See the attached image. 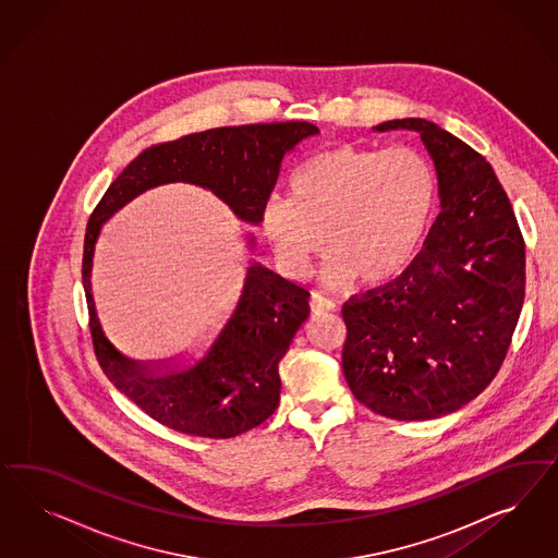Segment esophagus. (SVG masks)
<instances>
[{
	"mask_svg": "<svg viewBox=\"0 0 558 558\" xmlns=\"http://www.w3.org/2000/svg\"><path fill=\"white\" fill-rule=\"evenodd\" d=\"M336 301L333 299H329V296H325L323 292H313L311 294V308L315 311V313H325V311H336Z\"/></svg>",
	"mask_w": 558,
	"mask_h": 558,
	"instance_id": "obj_1",
	"label": "esophagus"
}]
</instances>
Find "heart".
Returning a JSON list of instances; mask_svg holds the SVG:
<instances>
[{"mask_svg": "<svg viewBox=\"0 0 558 558\" xmlns=\"http://www.w3.org/2000/svg\"><path fill=\"white\" fill-rule=\"evenodd\" d=\"M436 173L413 147L339 145L311 155L262 210V229L288 276L323 250L327 278L380 284L411 264L436 210Z\"/></svg>", "mask_w": 558, "mask_h": 558, "instance_id": "b5f03b06", "label": "heart"}]
</instances>
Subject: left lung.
I'll list each match as a JSON object with an SVG mask.
<instances>
[{"label": "left lung", "mask_w": 558, "mask_h": 558, "mask_svg": "<svg viewBox=\"0 0 558 558\" xmlns=\"http://www.w3.org/2000/svg\"><path fill=\"white\" fill-rule=\"evenodd\" d=\"M374 129L422 135L441 210L405 270L341 306V366L374 413L436 420L478 397L506 360L524 304V236L501 182L471 145L429 120Z\"/></svg>", "instance_id": "8db88e82"}]
</instances>
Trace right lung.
Here are the masks:
<instances>
[{
    "mask_svg": "<svg viewBox=\"0 0 558 558\" xmlns=\"http://www.w3.org/2000/svg\"><path fill=\"white\" fill-rule=\"evenodd\" d=\"M317 133L306 120H287L220 126L157 143L138 153L96 204L82 259L94 354L110 383L155 422L213 439L235 438L266 422L280 403L278 364L311 313V294L303 284L254 264L231 322L204 360L190 371L151 378L101 336L89 287L101 222L147 187L190 182L213 190L239 219L257 225L284 153Z\"/></svg>",
    "mask_w": 558,
    "mask_h": 558,
    "instance_id": "1",
    "label": "right lung"
}]
</instances>
